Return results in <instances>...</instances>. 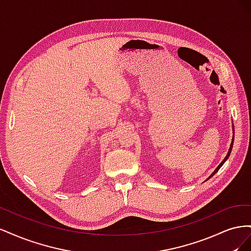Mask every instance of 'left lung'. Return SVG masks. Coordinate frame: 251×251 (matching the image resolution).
<instances>
[{
	"mask_svg": "<svg viewBox=\"0 0 251 251\" xmlns=\"http://www.w3.org/2000/svg\"><path fill=\"white\" fill-rule=\"evenodd\" d=\"M232 134H233V135H232V140H231V143H230V147H229V150H228V153H227L226 157L224 158V160H223V161H222L221 163H220V164L218 165V168H217V169H216V170L214 171V173H212V174L210 175V176H209V177H208V178L206 179V181H207V180H208L209 178H211L212 176H214V175H215V174H216V173H217V172H218V171L220 170V168H221V166H222V165L224 164V162H225V161L227 160V159H228V157H229V155H230V153H231V150H232V146H233V139H234V128H233V124H232Z\"/></svg>",
	"mask_w": 251,
	"mask_h": 251,
	"instance_id": "8db88e82",
	"label": "left lung"
}]
</instances>
